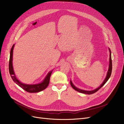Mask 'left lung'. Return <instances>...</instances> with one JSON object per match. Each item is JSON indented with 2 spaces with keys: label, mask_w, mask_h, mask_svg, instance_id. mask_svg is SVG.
<instances>
[{
  "label": "left lung",
  "mask_w": 124,
  "mask_h": 124,
  "mask_svg": "<svg viewBox=\"0 0 124 124\" xmlns=\"http://www.w3.org/2000/svg\"><path fill=\"white\" fill-rule=\"evenodd\" d=\"M109 52H110V54H109V68H108V73L106 76V77L105 79L104 80L103 82L102 83V84L100 85V86H99L98 88H96L94 90H90V91H88V90H82V89H80L77 88L76 87H75L74 85L72 83V81L70 80V84H71V86H72V87L75 90L77 91V92H78L79 93H84V94H92L93 93H96L97 91H98L101 87H102L104 85H105V83L107 82V81L108 80V79L109 78V77L111 75V73H112V57H111V51H110V49H109Z\"/></svg>",
  "instance_id": "obj_1"
}]
</instances>
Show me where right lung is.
I'll return each instance as SVG.
<instances>
[{"mask_svg": "<svg viewBox=\"0 0 124 124\" xmlns=\"http://www.w3.org/2000/svg\"><path fill=\"white\" fill-rule=\"evenodd\" d=\"M15 46V45L12 46V47L11 49L10 52V58H9V71L10 75L11 78L12 79L16 84L22 88L23 89L25 90L26 92L30 93H38L40 92L41 91L44 90L45 88H46L48 86L49 81H50V78L51 75L52 74V71H51L50 72L48 73L46 77H45L44 80L40 83L37 84H26L22 83L19 81L16 77L14 69H13L12 66V54H13V50Z\"/></svg>", "mask_w": 124, "mask_h": 124, "instance_id": "1", "label": "right lung"}]
</instances>
